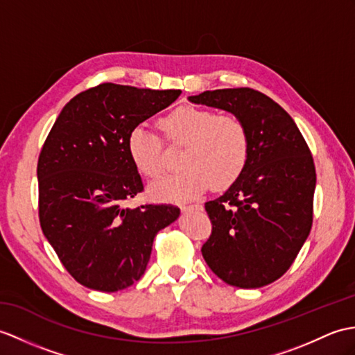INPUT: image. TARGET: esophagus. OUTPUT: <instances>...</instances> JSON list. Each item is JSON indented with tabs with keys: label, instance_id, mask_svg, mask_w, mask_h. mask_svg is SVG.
Here are the masks:
<instances>
[{
	"label": "esophagus",
	"instance_id": "34e87169",
	"mask_svg": "<svg viewBox=\"0 0 355 355\" xmlns=\"http://www.w3.org/2000/svg\"><path fill=\"white\" fill-rule=\"evenodd\" d=\"M202 205L201 204H183L181 205V210L187 211V210H201Z\"/></svg>",
	"mask_w": 355,
	"mask_h": 355
}]
</instances>
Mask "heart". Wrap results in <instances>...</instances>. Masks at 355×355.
Masks as SVG:
<instances>
[{
  "instance_id": "obj_1",
  "label": "heart",
  "mask_w": 355,
  "mask_h": 355,
  "mask_svg": "<svg viewBox=\"0 0 355 355\" xmlns=\"http://www.w3.org/2000/svg\"><path fill=\"white\" fill-rule=\"evenodd\" d=\"M160 128L169 144L184 145L178 159L183 169L151 184L155 200H192L210 184L225 189L241 177L248 163L250 135L234 114L181 105L160 119ZM127 150L140 174L151 180L163 174V142L145 123L131 128Z\"/></svg>"
}]
</instances>
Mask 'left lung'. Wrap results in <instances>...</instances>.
Wrapping results in <instances>:
<instances>
[{
  "label": "left lung",
  "mask_w": 355,
  "mask_h": 355,
  "mask_svg": "<svg viewBox=\"0 0 355 355\" xmlns=\"http://www.w3.org/2000/svg\"><path fill=\"white\" fill-rule=\"evenodd\" d=\"M189 101L233 113L250 135L241 177L205 202L211 234L202 257L230 286L274 283L292 266L311 230L316 169L310 148L291 114L259 90H205Z\"/></svg>",
  "instance_id": "8db88e82"
}]
</instances>
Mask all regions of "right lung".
Instances as JSON below:
<instances>
[{
  "label": "right lung",
  "mask_w": 355,
  "mask_h": 355,
  "mask_svg": "<svg viewBox=\"0 0 355 355\" xmlns=\"http://www.w3.org/2000/svg\"><path fill=\"white\" fill-rule=\"evenodd\" d=\"M181 90L103 83L63 107L37 162L39 220L62 265L89 289L118 292L144 275L154 237L174 222L172 204L123 202L144 191L127 139Z\"/></svg>",
  "instance_id": "add662e5"
}]
</instances>
